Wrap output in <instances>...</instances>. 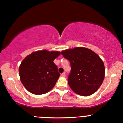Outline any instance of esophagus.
<instances>
[{"label": "esophagus", "mask_w": 123, "mask_h": 123, "mask_svg": "<svg viewBox=\"0 0 123 123\" xmlns=\"http://www.w3.org/2000/svg\"><path fill=\"white\" fill-rule=\"evenodd\" d=\"M61 76H62V77H65V76H66V73L63 72V73L61 74Z\"/></svg>", "instance_id": "34e87169"}]
</instances>
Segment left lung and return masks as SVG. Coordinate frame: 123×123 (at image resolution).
Returning <instances> with one entry per match:
<instances>
[{"instance_id": "obj_1", "label": "left lung", "mask_w": 123, "mask_h": 123, "mask_svg": "<svg viewBox=\"0 0 123 123\" xmlns=\"http://www.w3.org/2000/svg\"><path fill=\"white\" fill-rule=\"evenodd\" d=\"M70 62L68 83L77 94L88 96L98 89L104 77V63L96 53L85 47H76L62 52Z\"/></svg>"}]
</instances>
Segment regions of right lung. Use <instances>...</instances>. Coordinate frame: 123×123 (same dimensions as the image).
Returning <instances> with one entry per match:
<instances>
[{"mask_svg": "<svg viewBox=\"0 0 123 123\" xmlns=\"http://www.w3.org/2000/svg\"><path fill=\"white\" fill-rule=\"evenodd\" d=\"M59 51H37L27 56L19 67V76L25 87L34 94L47 93L54 87L60 76L54 59Z\"/></svg>", "mask_w": 123, "mask_h": 123, "instance_id": "add662e5", "label": "right lung"}]
</instances>
